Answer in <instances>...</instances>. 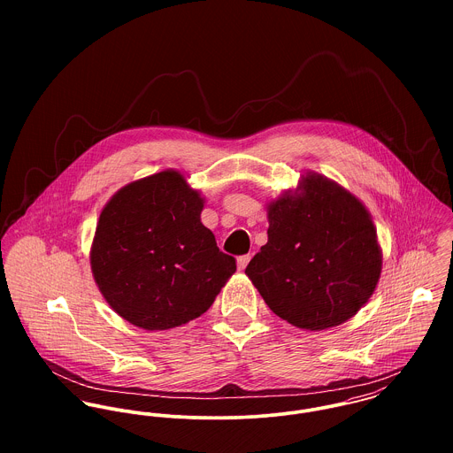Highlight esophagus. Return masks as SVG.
Here are the masks:
<instances>
[{
    "mask_svg": "<svg viewBox=\"0 0 453 453\" xmlns=\"http://www.w3.org/2000/svg\"><path fill=\"white\" fill-rule=\"evenodd\" d=\"M250 259H251V255H244V257H239V258H237V268H239V270H244V268L248 266Z\"/></svg>",
    "mask_w": 453,
    "mask_h": 453,
    "instance_id": "1",
    "label": "esophagus"
}]
</instances>
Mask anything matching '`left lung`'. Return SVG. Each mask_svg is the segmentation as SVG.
Masks as SVG:
<instances>
[{
    "label": "left lung",
    "instance_id": "left-lung-1",
    "mask_svg": "<svg viewBox=\"0 0 453 453\" xmlns=\"http://www.w3.org/2000/svg\"><path fill=\"white\" fill-rule=\"evenodd\" d=\"M268 242L246 275L270 311L300 329L321 331L354 318L372 298L382 250L372 214L318 173L266 203Z\"/></svg>",
    "mask_w": 453,
    "mask_h": 453
}]
</instances>
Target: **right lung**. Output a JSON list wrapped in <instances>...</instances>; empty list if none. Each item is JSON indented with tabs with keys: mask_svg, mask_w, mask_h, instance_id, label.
<instances>
[{
	"mask_svg": "<svg viewBox=\"0 0 453 453\" xmlns=\"http://www.w3.org/2000/svg\"><path fill=\"white\" fill-rule=\"evenodd\" d=\"M203 202L185 174L165 169L122 187L103 207L90 268L122 319L146 331L190 323L234 275L235 258L200 221Z\"/></svg>",
	"mask_w": 453,
	"mask_h": 453,
	"instance_id": "1",
	"label": "right lung"
}]
</instances>
